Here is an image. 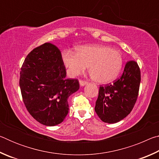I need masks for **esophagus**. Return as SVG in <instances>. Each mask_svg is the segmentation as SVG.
Masks as SVG:
<instances>
[{"instance_id": "obj_1", "label": "esophagus", "mask_w": 159, "mask_h": 159, "mask_svg": "<svg viewBox=\"0 0 159 159\" xmlns=\"http://www.w3.org/2000/svg\"><path fill=\"white\" fill-rule=\"evenodd\" d=\"M79 83H80V86H84L86 84H88V82L86 81V80H79Z\"/></svg>"}]
</instances>
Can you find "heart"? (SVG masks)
Wrapping results in <instances>:
<instances>
[{
    "label": "heart",
    "instance_id": "heart-1",
    "mask_svg": "<svg viewBox=\"0 0 159 159\" xmlns=\"http://www.w3.org/2000/svg\"><path fill=\"white\" fill-rule=\"evenodd\" d=\"M63 62L71 76L83 74L88 66L97 82H111L121 71L123 60L120 52L103 45H88L76 48V53L70 50L61 53Z\"/></svg>",
    "mask_w": 159,
    "mask_h": 159
}]
</instances>
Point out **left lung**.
I'll return each instance as SVG.
<instances>
[{
  "instance_id": "left-lung-1",
  "label": "left lung",
  "mask_w": 159,
  "mask_h": 159,
  "mask_svg": "<svg viewBox=\"0 0 159 159\" xmlns=\"http://www.w3.org/2000/svg\"><path fill=\"white\" fill-rule=\"evenodd\" d=\"M140 69L135 61H128L120 78L100 85L95 111L104 123H115L130 114L138 97Z\"/></svg>"
}]
</instances>
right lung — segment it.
<instances>
[{
	"mask_svg": "<svg viewBox=\"0 0 159 159\" xmlns=\"http://www.w3.org/2000/svg\"><path fill=\"white\" fill-rule=\"evenodd\" d=\"M59 48L45 43L31 51L21 66L20 87L26 109L38 122L58 125L69 112V97L79 89L78 79H66Z\"/></svg>",
	"mask_w": 159,
	"mask_h": 159,
	"instance_id": "add662e5",
	"label": "right lung"
}]
</instances>
